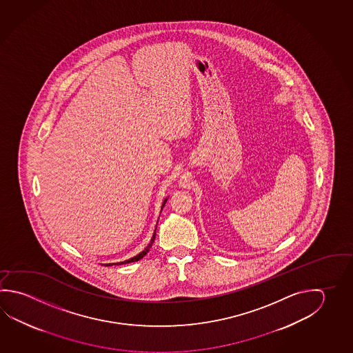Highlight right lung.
Segmentation results:
<instances>
[{
    "label": "right lung",
    "instance_id": "add662e5",
    "mask_svg": "<svg viewBox=\"0 0 353 353\" xmlns=\"http://www.w3.org/2000/svg\"><path fill=\"white\" fill-rule=\"evenodd\" d=\"M165 203H167V200H164V203H163V205H161V209L164 208V205H165ZM154 239H155V232H154L153 237H152V240H150V243H149V245H148L147 248H145L144 250L141 251L139 255H137V256L135 257H132V259H129V260H127V261H124V263H113V265H122V263H134V261H138V260H141V259H143V257L147 255L148 251L150 250V248H152V245H153L154 243ZM105 266H112V263H108V265H105Z\"/></svg>",
    "mask_w": 353,
    "mask_h": 353
}]
</instances>
